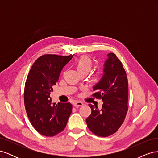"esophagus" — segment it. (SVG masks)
<instances>
[{
    "label": "esophagus",
    "instance_id": "obj_1",
    "mask_svg": "<svg viewBox=\"0 0 158 158\" xmlns=\"http://www.w3.org/2000/svg\"><path fill=\"white\" fill-rule=\"evenodd\" d=\"M74 106L75 107H79L83 106V103L80 101H76L74 102Z\"/></svg>",
    "mask_w": 158,
    "mask_h": 158
}]
</instances>
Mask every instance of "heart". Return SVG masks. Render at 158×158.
Here are the masks:
<instances>
[{"mask_svg":"<svg viewBox=\"0 0 158 158\" xmlns=\"http://www.w3.org/2000/svg\"><path fill=\"white\" fill-rule=\"evenodd\" d=\"M76 69H77L79 73L83 74V73H86L88 74L89 72L92 69V61L91 60L88 56H83L77 60L76 62ZM101 74V72L98 71L95 73V76H99Z\"/></svg>","mask_w":158,"mask_h":158,"instance_id":"obj_1","label":"heart"}]
</instances>
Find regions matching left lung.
I'll return each instance as SVG.
<instances>
[{
  "label": "left lung",
  "instance_id": "left-lung-1",
  "mask_svg": "<svg viewBox=\"0 0 158 158\" xmlns=\"http://www.w3.org/2000/svg\"><path fill=\"white\" fill-rule=\"evenodd\" d=\"M104 63L103 75L94 88L92 96L102 99V109L89 104L92 113L86 119L94 135L107 137L115 133L125 121L128 111V80L121 62L113 52Z\"/></svg>",
  "mask_w": 158,
  "mask_h": 158
}]
</instances>
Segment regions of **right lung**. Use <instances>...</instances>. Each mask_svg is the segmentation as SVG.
Wrapping results in <instances>:
<instances>
[{"mask_svg":"<svg viewBox=\"0 0 158 158\" xmlns=\"http://www.w3.org/2000/svg\"><path fill=\"white\" fill-rule=\"evenodd\" d=\"M73 55H44L33 63L24 89V104L32 126L41 135L53 136L63 131L72 113L70 102L51 106L50 94L62 69Z\"/></svg>","mask_w":158,"mask_h":158,"instance_id":"right-lung-1","label":"right lung"}]
</instances>
